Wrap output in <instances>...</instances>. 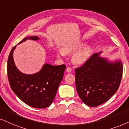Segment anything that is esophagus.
<instances>
[{"label": "esophagus", "mask_w": 129, "mask_h": 129, "mask_svg": "<svg viewBox=\"0 0 129 129\" xmlns=\"http://www.w3.org/2000/svg\"><path fill=\"white\" fill-rule=\"evenodd\" d=\"M66 71H67V73H71V71H72V69H71V68L68 67L66 69Z\"/></svg>", "instance_id": "obj_1"}]
</instances>
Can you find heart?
I'll use <instances>...</instances> for the list:
<instances>
[{
    "instance_id": "1",
    "label": "heart",
    "mask_w": 129,
    "mask_h": 129,
    "mask_svg": "<svg viewBox=\"0 0 129 129\" xmlns=\"http://www.w3.org/2000/svg\"><path fill=\"white\" fill-rule=\"evenodd\" d=\"M84 45L83 43L68 44L65 45L62 48V52H60V55L63 56L65 54L70 55L79 50ZM91 55V49L87 47L79 50L73 55V61L76 64L81 65L84 63L89 59Z\"/></svg>"
}]
</instances>
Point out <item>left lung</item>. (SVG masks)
<instances>
[{"mask_svg":"<svg viewBox=\"0 0 129 129\" xmlns=\"http://www.w3.org/2000/svg\"><path fill=\"white\" fill-rule=\"evenodd\" d=\"M93 54L76 71V90L81 101L89 107L104 104L115 93L120 86L123 66L120 60L114 62Z\"/></svg>","mask_w":129,"mask_h":129,"instance_id":"8db88e82","label":"left lung"}]
</instances>
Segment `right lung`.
I'll list each match as a JSON object with an SVG mask.
<instances>
[{
	"label": "right lung",
	"mask_w": 129,
	"mask_h": 129,
	"mask_svg": "<svg viewBox=\"0 0 129 129\" xmlns=\"http://www.w3.org/2000/svg\"><path fill=\"white\" fill-rule=\"evenodd\" d=\"M37 36L26 37L18 44L27 40H37ZM11 50L8 59V77L13 92L22 102L31 107L45 108L52 103L60 83L63 79L66 66L44 64L40 71L33 74H23L15 65Z\"/></svg>",
	"instance_id": "1"
}]
</instances>
